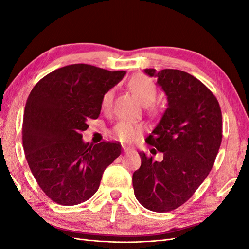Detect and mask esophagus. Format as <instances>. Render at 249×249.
I'll return each mask as SVG.
<instances>
[{
    "mask_svg": "<svg viewBox=\"0 0 249 249\" xmlns=\"http://www.w3.org/2000/svg\"><path fill=\"white\" fill-rule=\"evenodd\" d=\"M124 154H129V153L133 152L131 148H127V147H124Z\"/></svg>",
    "mask_w": 249,
    "mask_h": 249,
    "instance_id": "1",
    "label": "esophagus"
}]
</instances>
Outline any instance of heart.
<instances>
[{
	"mask_svg": "<svg viewBox=\"0 0 249 249\" xmlns=\"http://www.w3.org/2000/svg\"><path fill=\"white\" fill-rule=\"evenodd\" d=\"M127 87L131 91L138 97V100L145 105V107L149 112L157 114L159 113L160 108L155 103L156 97L158 95V89L155 83L142 74L134 76L129 83ZM113 99H114V92L112 89L107 90L102 95L101 99V108L103 111L108 112L111 110L113 105ZM142 131V125L140 124L132 123L129 120H120L112 129V134L114 138L123 142H134L138 139Z\"/></svg>",
	"mask_w": 249,
	"mask_h": 249,
	"instance_id": "1",
	"label": "heart"
}]
</instances>
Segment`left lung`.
<instances>
[{
    "mask_svg": "<svg viewBox=\"0 0 249 249\" xmlns=\"http://www.w3.org/2000/svg\"><path fill=\"white\" fill-rule=\"evenodd\" d=\"M157 77L168 107L145 142L163 153L161 162L139 153L133 173L137 200L154 212H169L189 199L212 169L222 140V115L216 96L198 79L178 70L144 71Z\"/></svg>",
    "mask_w": 249,
    "mask_h": 249,
    "instance_id": "obj_1",
    "label": "left lung"
}]
</instances>
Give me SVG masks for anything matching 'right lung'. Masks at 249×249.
Listing matches in <instances>:
<instances>
[{"label": "right lung", "instance_id": "add662e5", "mask_svg": "<svg viewBox=\"0 0 249 249\" xmlns=\"http://www.w3.org/2000/svg\"><path fill=\"white\" fill-rule=\"evenodd\" d=\"M124 74L71 64L47 74L30 92L22 146L37 184L59 205H79L91 197L105 169L122 153L117 141L84 143L82 132L100 116L102 95Z\"/></svg>", "mask_w": 249, "mask_h": 249}]
</instances>
